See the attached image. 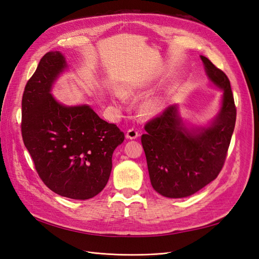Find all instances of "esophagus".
<instances>
[{
	"mask_svg": "<svg viewBox=\"0 0 259 259\" xmlns=\"http://www.w3.org/2000/svg\"><path fill=\"white\" fill-rule=\"evenodd\" d=\"M139 136V133L135 128H130L126 133V138L127 139H136Z\"/></svg>",
	"mask_w": 259,
	"mask_h": 259,
	"instance_id": "obj_1",
	"label": "esophagus"
}]
</instances>
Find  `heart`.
Returning a JSON list of instances; mask_svg holds the SVG:
<instances>
[{
  "label": "heart",
  "mask_w": 259,
  "mask_h": 259,
  "mask_svg": "<svg viewBox=\"0 0 259 259\" xmlns=\"http://www.w3.org/2000/svg\"><path fill=\"white\" fill-rule=\"evenodd\" d=\"M128 93H132L131 91ZM117 98H121L120 95H116ZM162 108V103L159 100V99H153V100H150L149 103H147L144 107V112L146 114H149V115H152V114H155L158 113Z\"/></svg>",
  "instance_id": "1"
}]
</instances>
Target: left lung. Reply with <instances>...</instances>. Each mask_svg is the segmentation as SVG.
<instances>
[{
    "mask_svg": "<svg viewBox=\"0 0 259 259\" xmlns=\"http://www.w3.org/2000/svg\"><path fill=\"white\" fill-rule=\"evenodd\" d=\"M209 80L224 91L222 108L208 127L188 130L176 105L146 123L142 136L153 189L166 198H186L218 176L225 164L236 125L228 76L208 58L201 56Z\"/></svg>",
    "mask_w": 259,
    "mask_h": 259,
    "instance_id": "8db88e82",
    "label": "left lung"
}]
</instances>
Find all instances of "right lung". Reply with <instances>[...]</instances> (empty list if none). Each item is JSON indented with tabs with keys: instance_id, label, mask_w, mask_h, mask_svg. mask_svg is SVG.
I'll list each match as a JSON object with an SVG mask.
<instances>
[{
	"instance_id": "add662e5",
	"label": "right lung",
	"mask_w": 259,
	"mask_h": 259,
	"mask_svg": "<svg viewBox=\"0 0 259 259\" xmlns=\"http://www.w3.org/2000/svg\"><path fill=\"white\" fill-rule=\"evenodd\" d=\"M59 52L46 53L27 82L21 101V135L42 182L61 197L88 200L106 187L114 149L124 133L88 105L67 107L52 94L66 69Z\"/></svg>"
}]
</instances>
